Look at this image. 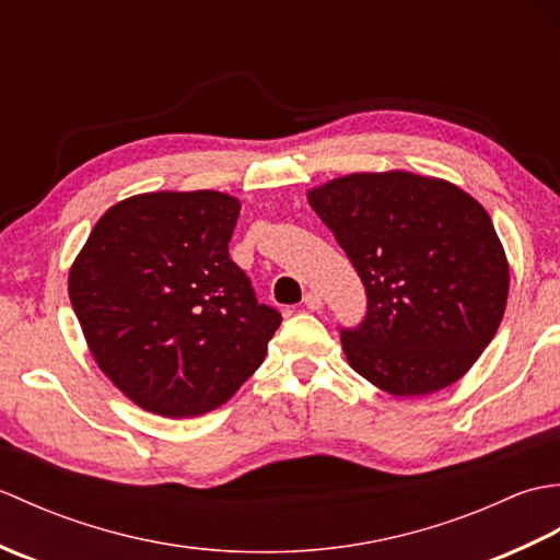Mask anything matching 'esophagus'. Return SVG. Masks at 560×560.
<instances>
[{
  "label": "esophagus",
  "instance_id": "esophagus-1",
  "mask_svg": "<svg viewBox=\"0 0 560 560\" xmlns=\"http://www.w3.org/2000/svg\"><path fill=\"white\" fill-rule=\"evenodd\" d=\"M303 303L307 311H319V307H323V295H319L317 291H307L303 295Z\"/></svg>",
  "mask_w": 560,
  "mask_h": 560
}]
</instances>
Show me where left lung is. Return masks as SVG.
<instances>
[{"mask_svg":"<svg viewBox=\"0 0 560 560\" xmlns=\"http://www.w3.org/2000/svg\"><path fill=\"white\" fill-rule=\"evenodd\" d=\"M307 201L368 293V315L341 331L355 373L387 395L423 397L457 383L495 337L510 265L477 199L443 177L351 173Z\"/></svg>","mask_w":560,"mask_h":560,"instance_id":"obj_1","label":"left lung"}]
</instances>
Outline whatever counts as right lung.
<instances>
[{
  "label": "right lung",
  "instance_id": "right-lung-1",
  "mask_svg": "<svg viewBox=\"0 0 560 560\" xmlns=\"http://www.w3.org/2000/svg\"><path fill=\"white\" fill-rule=\"evenodd\" d=\"M241 199L159 189L117 201L69 267V301L103 375L165 419L219 409L265 361L281 315L229 255Z\"/></svg>",
  "mask_w": 560,
  "mask_h": 560
}]
</instances>
